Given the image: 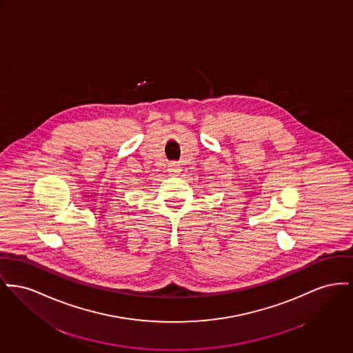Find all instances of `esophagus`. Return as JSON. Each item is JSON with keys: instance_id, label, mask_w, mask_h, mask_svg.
<instances>
[{"instance_id": "esophagus-1", "label": "esophagus", "mask_w": 353, "mask_h": 353, "mask_svg": "<svg viewBox=\"0 0 353 353\" xmlns=\"http://www.w3.org/2000/svg\"><path fill=\"white\" fill-rule=\"evenodd\" d=\"M168 170H169L170 174H177L180 172V168H179V164L172 163V164H169V169Z\"/></svg>"}]
</instances>
